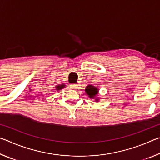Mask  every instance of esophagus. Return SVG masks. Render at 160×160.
<instances>
[{"label":"esophagus","instance_id":"esophagus-1","mask_svg":"<svg viewBox=\"0 0 160 160\" xmlns=\"http://www.w3.org/2000/svg\"><path fill=\"white\" fill-rule=\"evenodd\" d=\"M78 85L77 84H71V85H70V89H72V90H76L78 89Z\"/></svg>","mask_w":160,"mask_h":160}]
</instances>
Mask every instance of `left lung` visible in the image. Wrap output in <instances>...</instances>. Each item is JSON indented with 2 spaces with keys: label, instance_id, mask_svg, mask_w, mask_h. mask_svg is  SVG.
<instances>
[{
  "label": "left lung",
  "instance_id": "1",
  "mask_svg": "<svg viewBox=\"0 0 160 160\" xmlns=\"http://www.w3.org/2000/svg\"><path fill=\"white\" fill-rule=\"evenodd\" d=\"M85 92L86 94H88V97L92 99H94V101L96 102H99V98L97 97L99 92V89L97 88V87H94L93 85H89L85 88Z\"/></svg>",
  "mask_w": 160,
  "mask_h": 160
}]
</instances>
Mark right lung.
I'll return each mask as SVG.
<instances>
[{
    "mask_svg": "<svg viewBox=\"0 0 160 160\" xmlns=\"http://www.w3.org/2000/svg\"><path fill=\"white\" fill-rule=\"evenodd\" d=\"M65 88H66V85H65L64 83H63V84H61V85H58L57 86H56L55 88H56V90L58 91V90H62V89H63Z\"/></svg>",
    "mask_w": 160,
    "mask_h": 160,
    "instance_id": "obj_1",
    "label": "right lung"
}]
</instances>
